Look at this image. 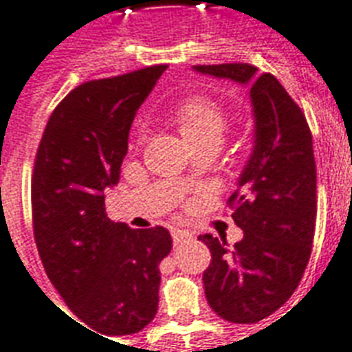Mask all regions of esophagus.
I'll return each instance as SVG.
<instances>
[{
	"label": "esophagus",
	"mask_w": 352,
	"mask_h": 352,
	"mask_svg": "<svg viewBox=\"0 0 352 352\" xmlns=\"http://www.w3.org/2000/svg\"><path fill=\"white\" fill-rule=\"evenodd\" d=\"M170 234H173L174 245H179V243L186 242L187 238H189V232H186V230H179V229H173L170 230Z\"/></svg>",
	"instance_id": "obj_1"
}]
</instances>
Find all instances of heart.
<instances>
[{"instance_id": "obj_1", "label": "heart", "mask_w": 352, "mask_h": 352, "mask_svg": "<svg viewBox=\"0 0 352 352\" xmlns=\"http://www.w3.org/2000/svg\"><path fill=\"white\" fill-rule=\"evenodd\" d=\"M174 123L189 144H217L229 129V116L219 102L208 95H191L176 104L173 112Z\"/></svg>"}]
</instances>
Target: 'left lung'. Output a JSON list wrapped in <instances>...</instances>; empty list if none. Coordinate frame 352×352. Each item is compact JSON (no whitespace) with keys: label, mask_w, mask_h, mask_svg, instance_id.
Instances as JSON below:
<instances>
[{"label":"left lung","mask_w":352,"mask_h":352,"mask_svg":"<svg viewBox=\"0 0 352 352\" xmlns=\"http://www.w3.org/2000/svg\"><path fill=\"white\" fill-rule=\"evenodd\" d=\"M195 71L250 88L253 150L230 195L243 238L199 236L212 253L202 274L210 307L221 319L251 324L291 298L311 255L317 217V168L304 112L270 73L250 63L195 65Z\"/></svg>","instance_id":"left-lung-1"}]
</instances>
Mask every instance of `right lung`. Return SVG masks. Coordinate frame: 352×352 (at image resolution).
Instances as JSON below:
<instances>
[{"label": "right lung", "mask_w": 352, "mask_h": 352, "mask_svg": "<svg viewBox=\"0 0 352 352\" xmlns=\"http://www.w3.org/2000/svg\"><path fill=\"white\" fill-rule=\"evenodd\" d=\"M165 71L138 69L74 88L54 109L35 155L33 234L46 276L95 334H137L157 313L165 227L129 229L104 214L137 110Z\"/></svg>", "instance_id": "add662e5"}]
</instances>
